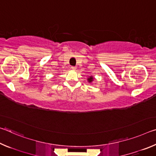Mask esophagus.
<instances>
[{"label": "esophagus", "mask_w": 156, "mask_h": 156, "mask_svg": "<svg viewBox=\"0 0 156 156\" xmlns=\"http://www.w3.org/2000/svg\"><path fill=\"white\" fill-rule=\"evenodd\" d=\"M72 69L74 70V69H76V67H74V66H72Z\"/></svg>", "instance_id": "obj_1"}]
</instances>
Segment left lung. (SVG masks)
<instances>
[{"label": "left lung", "mask_w": 156, "mask_h": 156, "mask_svg": "<svg viewBox=\"0 0 156 156\" xmlns=\"http://www.w3.org/2000/svg\"><path fill=\"white\" fill-rule=\"evenodd\" d=\"M93 80H94V78L92 77V76H91L90 78H88V81L89 82V83H91V82L93 81Z\"/></svg>", "instance_id": "obj_1"}]
</instances>
